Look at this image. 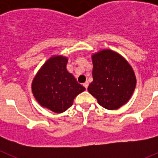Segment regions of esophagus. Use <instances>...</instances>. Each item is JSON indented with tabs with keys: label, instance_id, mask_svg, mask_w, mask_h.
Returning <instances> with one entry per match:
<instances>
[{
	"label": "esophagus",
	"instance_id": "1",
	"mask_svg": "<svg viewBox=\"0 0 158 158\" xmlns=\"http://www.w3.org/2000/svg\"><path fill=\"white\" fill-rule=\"evenodd\" d=\"M83 86H84V87H85V89H88V86H89V83H88V82L86 81L85 83H84V84H83Z\"/></svg>",
	"mask_w": 158,
	"mask_h": 158
}]
</instances>
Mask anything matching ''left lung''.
<instances>
[{
  "label": "left lung",
  "instance_id": "1",
  "mask_svg": "<svg viewBox=\"0 0 158 158\" xmlns=\"http://www.w3.org/2000/svg\"><path fill=\"white\" fill-rule=\"evenodd\" d=\"M93 81L88 87L98 104L108 110L118 109L130 100L136 77L126 60L117 53L104 50L93 55Z\"/></svg>",
  "mask_w": 158,
  "mask_h": 158
}]
</instances>
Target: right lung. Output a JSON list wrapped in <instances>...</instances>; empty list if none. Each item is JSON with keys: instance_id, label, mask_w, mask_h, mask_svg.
Wrapping results in <instances>:
<instances>
[{"instance_id": "add662e5", "label": "right lung", "mask_w": 158, "mask_h": 158, "mask_svg": "<svg viewBox=\"0 0 158 158\" xmlns=\"http://www.w3.org/2000/svg\"><path fill=\"white\" fill-rule=\"evenodd\" d=\"M67 59L54 56L47 60L35 77L32 93L40 105L62 113L73 105L79 93L85 90L66 69Z\"/></svg>"}]
</instances>
